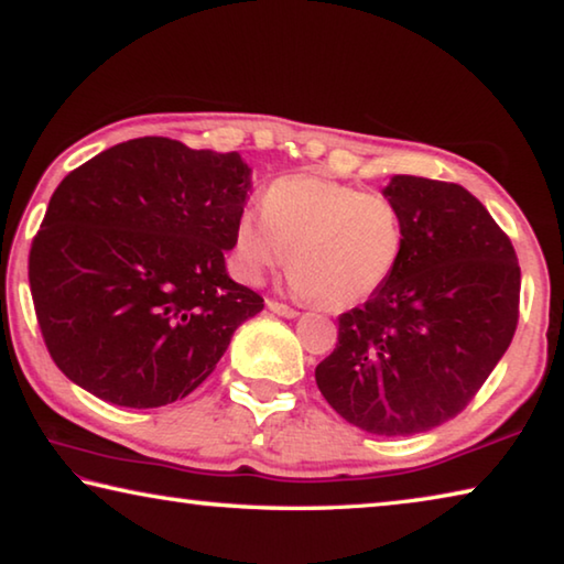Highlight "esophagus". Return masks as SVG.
<instances>
[{
    "label": "esophagus",
    "instance_id": "obj_1",
    "mask_svg": "<svg viewBox=\"0 0 564 564\" xmlns=\"http://www.w3.org/2000/svg\"><path fill=\"white\" fill-rule=\"evenodd\" d=\"M269 311L275 313V316H283V318H299V311L291 308V305H283L279 301H269Z\"/></svg>",
    "mask_w": 564,
    "mask_h": 564
}]
</instances>
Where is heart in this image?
<instances>
[{"label": "heart", "mask_w": 564, "mask_h": 564, "mask_svg": "<svg viewBox=\"0 0 564 564\" xmlns=\"http://www.w3.org/2000/svg\"><path fill=\"white\" fill-rule=\"evenodd\" d=\"M403 218L383 194L343 181L275 178L261 208H243L234 228L236 273L259 283L289 253V289L326 311L376 295L403 256Z\"/></svg>", "instance_id": "heart-1"}]
</instances>
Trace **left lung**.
Masks as SVG:
<instances>
[{"mask_svg": "<svg viewBox=\"0 0 564 564\" xmlns=\"http://www.w3.org/2000/svg\"><path fill=\"white\" fill-rule=\"evenodd\" d=\"M383 196L403 218V256L383 289L338 318L316 383L350 425L395 437L443 425L488 380L518 328L520 265L467 188L398 174Z\"/></svg>", "mask_w": 564, "mask_h": 564, "instance_id": "left-lung-1", "label": "left lung"}]
</instances>
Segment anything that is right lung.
<instances>
[{
  "label": "right lung",
  "instance_id": "1",
  "mask_svg": "<svg viewBox=\"0 0 564 564\" xmlns=\"http://www.w3.org/2000/svg\"><path fill=\"white\" fill-rule=\"evenodd\" d=\"M251 191L238 151L164 137L101 151L56 186L30 251L50 356L91 395L161 408L214 373L263 299L226 271Z\"/></svg>",
  "mask_w": 564,
  "mask_h": 564
}]
</instances>
